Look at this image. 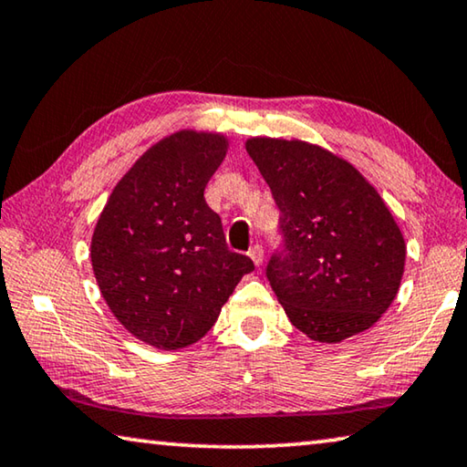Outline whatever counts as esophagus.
<instances>
[{"label":"esophagus","instance_id":"34e87169","mask_svg":"<svg viewBox=\"0 0 467 467\" xmlns=\"http://www.w3.org/2000/svg\"><path fill=\"white\" fill-rule=\"evenodd\" d=\"M249 257L254 260L255 268H260V265L264 264V247L262 245H254L249 249Z\"/></svg>","mask_w":467,"mask_h":467}]
</instances>
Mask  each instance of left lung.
Instances as JSON below:
<instances>
[{
    "mask_svg": "<svg viewBox=\"0 0 467 467\" xmlns=\"http://www.w3.org/2000/svg\"><path fill=\"white\" fill-rule=\"evenodd\" d=\"M245 150L280 210L285 247L265 276L293 327L328 345L374 327L397 297L407 254L379 191L307 140L251 137Z\"/></svg>",
    "mask_w": 467,
    "mask_h": 467,
    "instance_id": "8db88e82",
    "label": "left lung"
}]
</instances>
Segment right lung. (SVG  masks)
Here are the masks:
<instances>
[{"mask_svg":"<svg viewBox=\"0 0 467 467\" xmlns=\"http://www.w3.org/2000/svg\"><path fill=\"white\" fill-rule=\"evenodd\" d=\"M220 132L179 130L151 145L116 184L91 239L99 291L116 320L155 349L197 343L254 270L226 247L203 191L224 160Z\"/></svg>","mask_w":467,"mask_h":467,"instance_id":"obj_1","label":"right lung"}]
</instances>
